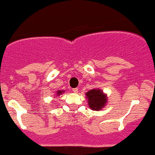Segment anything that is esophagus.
Segmentation results:
<instances>
[{
  "mask_svg": "<svg viewBox=\"0 0 155 155\" xmlns=\"http://www.w3.org/2000/svg\"><path fill=\"white\" fill-rule=\"evenodd\" d=\"M72 91L73 92V93H78V89H77V88H75V89H72Z\"/></svg>",
  "mask_w": 155,
  "mask_h": 155,
  "instance_id": "1",
  "label": "esophagus"
}]
</instances>
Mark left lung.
I'll use <instances>...</instances> for the list:
<instances>
[{
    "label": "left lung",
    "instance_id": "8db88e82",
    "mask_svg": "<svg viewBox=\"0 0 155 155\" xmlns=\"http://www.w3.org/2000/svg\"><path fill=\"white\" fill-rule=\"evenodd\" d=\"M88 105L93 110H100L107 104V95L103 90L95 88L86 93Z\"/></svg>",
    "mask_w": 155,
    "mask_h": 155
}]
</instances>
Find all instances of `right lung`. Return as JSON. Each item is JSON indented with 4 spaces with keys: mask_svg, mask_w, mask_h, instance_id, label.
Masks as SVG:
<instances>
[{
    "mask_svg": "<svg viewBox=\"0 0 155 155\" xmlns=\"http://www.w3.org/2000/svg\"><path fill=\"white\" fill-rule=\"evenodd\" d=\"M65 92V90H58V91H56V97H59V96H61V95L62 94V93Z\"/></svg>",
    "mask_w": 155,
    "mask_h": 155,
    "instance_id": "add662e5",
    "label": "right lung"
}]
</instances>
